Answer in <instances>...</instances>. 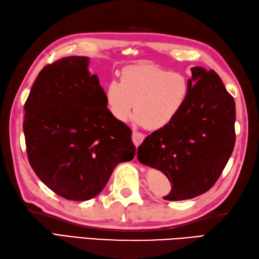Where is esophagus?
<instances>
[{
  "instance_id": "obj_1",
  "label": "esophagus",
  "mask_w": 259,
  "mask_h": 259,
  "mask_svg": "<svg viewBox=\"0 0 259 259\" xmlns=\"http://www.w3.org/2000/svg\"><path fill=\"white\" fill-rule=\"evenodd\" d=\"M144 139H145V136L142 135L141 133H138V131H134L133 133V141H134V144L138 147L142 141H144Z\"/></svg>"
}]
</instances>
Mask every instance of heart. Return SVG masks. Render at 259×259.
Instances as JSON below:
<instances>
[{
    "mask_svg": "<svg viewBox=\"0 0 259 259\" xmlns=\"http://www.w3.org/2000/svg\"><path fill=\"white\" fill-rule=\"evenodd\" d=\"M188 93V80L183 73L142 63L125 67L120 82L108 83L104 97L110 113L119 122L128 120L134 107L137 123L160 129L179 113Z\"/></svg>",
    "mask_w": 259,
    "mask_h": 259,
    "instance_id": "obj_1",
    "label": "heart"
}]
</instances>
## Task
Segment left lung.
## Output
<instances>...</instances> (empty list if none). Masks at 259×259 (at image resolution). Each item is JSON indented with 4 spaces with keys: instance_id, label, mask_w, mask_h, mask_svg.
Wrapping results in <instances>:
<instances>
[{
    "instance_id": "1",
    "label": "left lung",
    "mask_w": 259,
    "mask_h": 259,
    "mask_svg": "<svg viewBox=\"0 0 259 259\" xmlns=\"http://www.w3.org/2000/svg\"><path fill=\"white\" fill-rule=\"evenodd\" d=\"M189 93L172 121L153 131L139 146L141 163L167 176L166 200H185L208 191L232 156L235 100L213 70L196 67ZM143 158H141V153Z\"/></svg>"
}]
</instances>
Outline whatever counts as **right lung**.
I'll return each mask as SVG.
<instances>
[{
  "instance_id": "obj_1",
  "label": "right lung",
  "mask_w": 259,
  "mask_h": 259,
  "mask_svg": "<svg viewBox=\"0 0 259 259\" xmlns=\"http://www.w3.org/2000/svg\"><path fill=\"white\" fill-rule=\"evenodd\" d=\"M87 57L46 65L24 103L27 158L41 181L68 200L100 192L118 163L133 160L131 129L107 108Z\"/></svg>"
}]
</instances>
